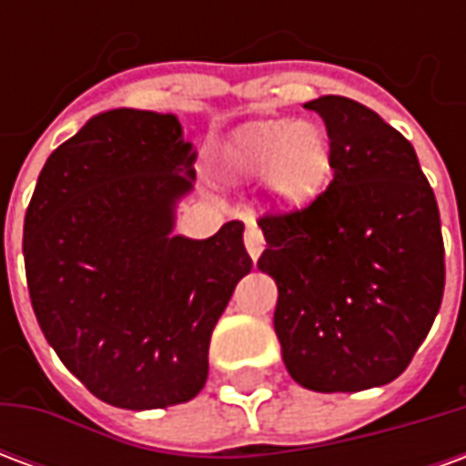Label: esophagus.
I'll return each instance as SVG.
<instances>
[{"instance_id":"obj_1","label":"esophagus","mask_w":466,"mask_h":466,"mask_svg":"<svg viewBox=\"0 0 466 466\" xmlns=\"http://www.w3.org/2000/svg\"><path fill=\"white\" fill-rule=\"evenodd\" d=\"M244 247H247V252H249L252 259H259V254L264 252V234L257 224L247 227V232H244Z\"/></svg>"}]
</instances>
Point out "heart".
Wrapping results in <instances>:
<instances>
[{"mask_svg": "<svg viewBox=\"0 0 466 466\" xmlns=\"http://www.w3.org/2000/svg\"><path fill=\"white\" fill-rule=\"evenodd\" d=\"M224 177L234 182L264 177L267 202L277 212H299L332 182L329 134L312 122H262L242 127L224 142Z\"/></svg>", "mask_w": 466, "mask_h": 466, "instance_id": "obj_1", "label": "heart"}]
</instances>
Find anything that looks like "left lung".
Returning a JSON list of instances; mask_svg holds the SVG:
<instances>
[{"label": "left lung", "mask_w": 466, "mask_h": 466, "mask_svg": "<svg viewBox=\"0 0 466 466\" xmlns=\"http://www.w3.org/2000/svg\"><path fill=\"white\" fill-rule=\"evenodd\" d=\"M304 106L332 139V182L299 212L264 214L257 267L277 282L274 332L292 380L371 390L410 367L440 312V209L414 147L377 112L337 95Z\"/></svg>", "instance_id": "8db88e82"}]
</instances>
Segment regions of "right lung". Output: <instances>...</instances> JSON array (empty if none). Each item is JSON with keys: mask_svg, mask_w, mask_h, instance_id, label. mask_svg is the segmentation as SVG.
Instances as JSON below:
<instances>
[{"mask_svg": "<svg viewBox=\"0 0 466 466\" xmlns=\"http://www.w3.org/2000/svg\"><path fill=\"white\" fill-rule=\"evenodd\" d=\"M194 159L174 115L102 112L52 152L26 209L36 322L66 370L112 407L194 400L214 324L252 272L242 222L209 239L174 234Z\"/></svg>", "mask_w": 466, "mask_h": 466, "instance_id": "1", "label": "right lung"}]
</instances>
